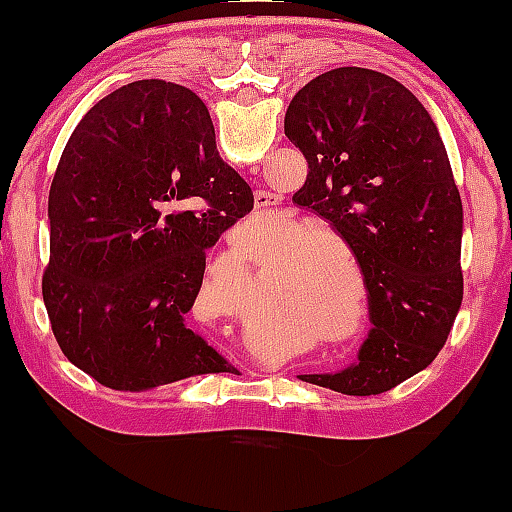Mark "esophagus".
<instances>
[{"instance_id":"1","label":"esophagus","mask_w":512,"mask_h":512,"mask_svg":"<svg viewBox=\"0 0 512 512\" xmlns=\"http://www.w3.org/2000/svg\"><path fill=\"white\" fill-rule=\"evenodd\" d=\"M257 211H269L274 207V197L269 195V192H260V195H257Z\"/></svg>"}]
</instances>
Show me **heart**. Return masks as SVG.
<instances>
[{
  "instance_id": "b5f03b06",
  "label": "heart",
  "mask_w": 512,
  "mask_h": 512,
  "mask_svg": "<svg viewBox=\"0 0 512 512\" xmlns=\"http://www.w3.org/2000/svg\"><path fill=\"white\" fill-rule=\"evenodd\" d=\"M315 238L317 236H298L286 248V262L295 260L296 256L299 260L289 269V274L281 276L279 284L272 286L267 298L274 305H281L289 315L305 310L313 315L317 325L332 330L344 320V276L330 264L320 245L307 247L315 243Z\"/></svg>"
}]
</instances>
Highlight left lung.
<instances>
[{
    "instance_id": "left-lung-1",
    "label": "left lung",
    "mask_w": 512,
    "mask_h": 512,
    "mask_svg": "<svg viewBox=\"0 0 512 512\" xmlns=\"http://www.w3.org/2000/svg\"><path fill=\"white\" fill-rule=\"evenodd\" d=\"M284 132L308 161L293 202L354 252L373 325L356 363L303 380L380 395L438 356L462 305V199L443 139L407 86L361 67L308 81Z\"/></svg>"
}]
</instances>
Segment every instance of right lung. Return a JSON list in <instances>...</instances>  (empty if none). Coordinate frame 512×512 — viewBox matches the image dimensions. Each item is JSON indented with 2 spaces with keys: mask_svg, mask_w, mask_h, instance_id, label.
I'll use <instances>...</instances> for the list:
<instances>
[{
  "mask_svg": "<svg viewBox=\"0 0 512 512\" xmlns=\"http://www.w3.org/2000/svg\"><path fill=\"white\" fill-rule=\"evenodd\" d=\"M252 202L190 88L142 79L98 101L50 187L43 301L62 354L129 392L231 370L185 315L207 250Z\"/></svg>",
  "mask_w": 512,
  "mask_h": 512,
  "instance_id": "obj_1",
  "label": "right lung"
}]
</instances>
